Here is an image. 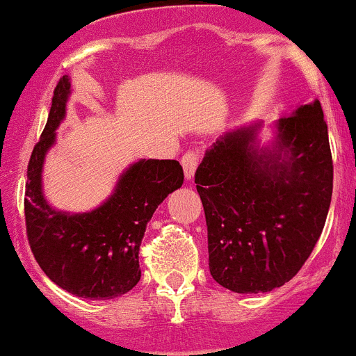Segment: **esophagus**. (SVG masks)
I'll return each instance as SVG.
<instances>
[{"label": "esophagus", "mask_w": 356, "mask_h": 356, "mask_svg": "<svg viewBox=\"0 0 356 356\" xmlns=\"http://www.w3.org/2000/svg\"><path fill=\"white\" fill-rule=\"evenodd\" d=\"M197 164H199V152L197 150H188L181 156V166L185 171V178L192 179L193 173L197 170Z\"/></svg>", "instance_id": "1"}]
</instances>
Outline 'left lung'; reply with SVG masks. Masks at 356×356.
<instances>
[{"instance_id": "1", "label": "left lung", "mask_w": 356, "mask_h": 356, "mask_svg": "<svg viewBox=\"0 0 356 356\" xmlns=\"http://www.w3.org/2000/svg\"><path fill=\"white\" fill-rule=\"evenodd\" d=\"M261 122L225 133L195 171L207 225L209 272L238 294L289 282L312 254L332 197V156L318 100L273 124L261 147Z\"/></svg>"}]
</instances>
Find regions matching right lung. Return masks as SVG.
Segmentation results:
<instances>
[{"label":"right lung","mask_w":356,"mask_h":356,"mask_svg":"<svg viewBox=\"0 0 356 356\" xmlns=\"http://www.w3.org/2000/svg\"><path fill=\"white\" fill-rule=\"evenodd\" d=\"M70 79L58 81L50 115L27 166L26 227L41 270L67 293L88 299H112L138 284V251L154 211L183 183L178 161L140 159L126 168L114 192L88 213H65L43 193V164L57 142L65 118Z\"/></svg>","instance_id":"obj_1"}]
</instances>
